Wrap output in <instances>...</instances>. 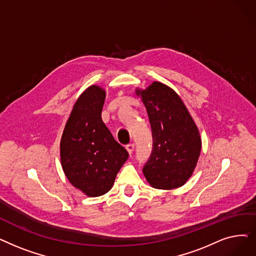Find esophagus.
I'll return each mask as SVG.
<instances>
[{
    "instance_id": "esophagus-1",
    "label": "esophagus",
    "mask_w": 256,
    "mask_h": 256,
    "mask_svg": "<svg viewBox=\"0 0 256 256\" xmlns=\"http://www.w3.org/2000/svg\"><path fill=\"white\" fill-rule=\"evenodd\" d=\"M126 148L128 150V154H132V152H134V148H135V144H134V143H128V144H126Z\"/></svg>"
}]
</instances>
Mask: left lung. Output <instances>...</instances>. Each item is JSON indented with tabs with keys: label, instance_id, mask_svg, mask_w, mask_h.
<instances>
[{
	"label": "left lung",
	"instance_id": "obj_1",
	"mask_svg": "<svg viewBox=\"0 0 256 256\" xmlns=\"http://www.w3.org/2000/svg\"><path fill=\"white\" fill-rule=\"evenodd\" d=\"M137 94L146 108L152 136V154L143 174L152 187H180L190 178L201 152L198 130L170 86L154 82Z\"/></svg>",
	"mask_w": 256,
	"mask_h": 256
}]
</instances>
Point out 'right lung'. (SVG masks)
Wrapping results in <instances>:
<instances>
[{
    "label": "right lung",
    "instance_id": "add662e5",
    "mask_svg": "<svg viewBox=\"0 0 256 256\" xmlns=\"http://www.w3.org/2000/svg\"><path fill=\"white\" fill-rule=\"evenodd\" d=\"M104 99L102 88L88 86L75 102L60 140L62 170L71 184L88 196L106 194L128 158L102 121Z\"/></svg>",
    "mask_w": 256,
    "mask_h": 256
}]
</instances>
